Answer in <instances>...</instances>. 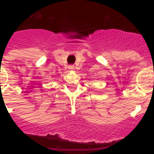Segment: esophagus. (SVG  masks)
Wrapping results in <instances>:
<instances>
[{"mask_svg":"<svg viewBox=\"0 0 154 154\" xmlns=\"http://www.w3.org/2000/svg\"><path fill=\"white\" fill-rule=\"evenodd\" d=\"M69 69H71V70H72V69H74V66H72V65H71V66H69Z\"/></svg>","mask_w":154,"mask_h":154,"instance_id":"34e87169","label":"esophagus"}]
</instances>
